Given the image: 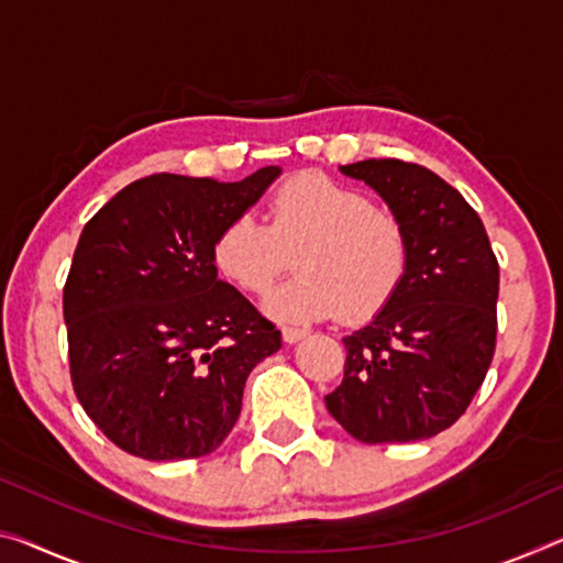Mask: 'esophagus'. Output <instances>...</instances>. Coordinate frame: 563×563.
Returning <instances> with one entry per match:
<instances>
[{
	"label": "esophagus",
	"mask_w": 563,
	"mask_h": 563,
	"mask_svg": "<svg viewBox=\"0 0 563 563\" xmlns=\"http://www.w3.org/2000/svg\"><path fill=\"white\" fill-rule=\"evenodd\" d=\"M307 334H309V330H305V327H284V330H282L284 342H289V344L305 340Z\"/></svg>",
	"instance_id": "esophagus-1"
}]
</instances>
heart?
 Returning a JSON list of instances; mask_svg holds the SVG:
<instances>
[{
	"mask_svg": "<svg viewBox=\"0 0 563 563\" xmlns=\"http://www.w3.org/2000/svg\"><path fill=\"white\" fill-rule=\"evenodd\" d=\"M297 252V276L266 291L264 311L311 322L336 311L360 322L383 309L408 269V233L390 211L327 176L307 173L269 201V227L252 213L219 233L213 262L246 291H264Z\"/></svg>",
	"mask_w": 563,
	"mask_h": 563,
	"instance_id": "obj_1",
	"label": "heart"
}]
</instances>
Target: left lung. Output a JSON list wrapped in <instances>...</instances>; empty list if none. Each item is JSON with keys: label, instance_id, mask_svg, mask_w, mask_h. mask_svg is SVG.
Segmentation results:
<instances>
[{"label": "left lung", "instance_id": "obj_1", "mask_svg": "<svg viewBox=\"0 0 563 563\" xmlns=\"http://www.w3.org/2000/svg\"><path fill=\"white\" fill-rule=\"evenodd\" d=\"M369 186L408 233V269L390 301L344 336V379L327 410L367 445L415 443L468 408L496 350L498 262L451 184L418 163L340 166Z\"/></svg>", "mask_w": 563, "mask_h": 563}]
</instances>
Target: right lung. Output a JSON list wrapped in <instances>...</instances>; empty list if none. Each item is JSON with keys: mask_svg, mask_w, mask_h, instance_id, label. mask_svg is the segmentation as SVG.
I'll return each mask as SVG.
<instances>
[{"mask_svg": "<svg viewBox=\"0 0 563 563\" xmlns=\"http://www.w3.org/2000/svg\"><path fill=\"white\" fill-rule=\"evenodd\" d=\"M279 166L236 184L155 173L85 223L65 284L75 395L125 453H213L241 412L249 372L282 332L219 279L213 246L266 194Z\"/></svg>", "mask_w": 563, "mask_h": 563, "instance_id": "1", "label": "right lung"}]
</instances>
